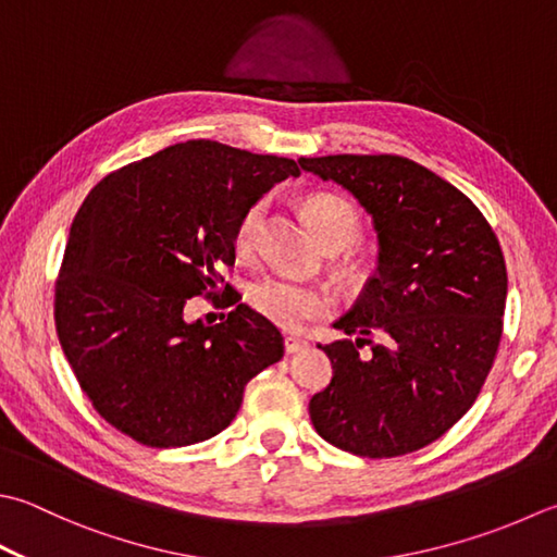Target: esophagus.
Here are the masks:
<instances>
[{"label":"esophagus","instance_id":"obj_1","mask_svg":"<svg viewBox=\"0 0 557 557\" xmlns=\"http://www.w3.org/2000/svg\"><path fill=\"white\" fill-rule=\"evenodd\" d=\"M307 347H309V341H304V337H299V335H287V337H285V350H287L289 355L307 350Z\"/></svg>","mask_w":557,"mask_h":557}]
</instances>
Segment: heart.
<instances>
[{"label": "heart", "mask_w": 557, "mask_h": 557, "mask_svg": "<svg viewBox=\"0 0 557 557\" xmlns=\"http://www.w3.org/2000/svg\"><path fill=\"white\" fill-rule=\"evenodd\" d=\"M265 207V200H256L238 216L234 228V248L242 258L256 253L260 232H263ZM304 212H307L315 236L321 238L325 248L341 250L352 246L359 238L362 220H359L357 207L350 200L341 198V195L313 193L304 200ZM345 268L350 272L362 270V260L350 256ZM248 301L258 313H263L265 319L282 325V329H297L304 321L319 319L331 309V294L323 287L307 285V282L285 275H265L256 280L248 289Z\"/></svg>", "instance_id": "1"}]
</instances>
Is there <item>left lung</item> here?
I'll use <instances>...</instances> for the list:
<instances>
[{"label": "left lung", "instance_id": "8db88e82", "mask_svg": "<svg viewBox=\"0 0 557 557\" xmlns=\"http://www.w3.org/2000/svg\"><path fill=\"white\" fill-rule=\"evenodd\" d=\"M299 163L350 190L379 234V268L335 321L345 337L319 345L333 379L309 403L313 428L367 459L418 451L466 416L493 369L507 299L503 248L459 188L406 157Z\"/></svg>", "mask_w": 557, "mask_h": 557}]
</instances>
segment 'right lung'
Segmentation results:
<instances>
[{"label":"right lung","mask_w":557,"mask_h":557,"mask_svg":"<svg viewBox=\"0 0 557 557\" xmlns=\"http://www.w3.org/2000/svg\"><path fill=\"white\" fill-rule=\"evenodd\" d=\"M299 173L285 157L190 139L86 195L54 282V325L108 424L157 449L205 442L232 424L248 381L280 362V331L220 270L236 260L238 216ZM193 296L233 311L190 324L182 309Z\"/></svg>","instance_id":"add662e5"}]
</instances>
